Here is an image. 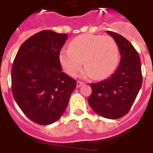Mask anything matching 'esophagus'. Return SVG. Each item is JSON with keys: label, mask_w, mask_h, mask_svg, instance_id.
Instances as JSON below:
<instances>
[{"label": "esophagus", "mask_w": 153, "mask_h": 153, "mask_svg": "<svg viewBox=\"0 0 153 153\" xmlns=\"http://www.w3.org/2000/svg\"><path fill=\"white\" fill-rule=\"evenodd\" d=\"M82 85H84V83L81 82V81H77V88H79Z\"/></svg>", "instance_id": "obj_1"}]
</instances>
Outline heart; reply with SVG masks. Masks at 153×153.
Instances as JSON below:
<instances>
[{
	"label": "heart",
	"mask_w": 153,
	"mask_h": 153,
	"mask_svg": "<svg viewBox=\"0 0 153 153\" xmlns=\"http://www.w3.org/2000/svg\"><path fill=\"white\" fill-rule=\"evenodd\" d=\"M84 64L83 78L102 79L109 76L119 61V49L110 36L84 34L71 41L69 49H62L59 61L64 70L71 76L76 75Z\"/></svg>",
	"instance_id": "heart-1"
}]
</instances>
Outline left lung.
<instances>
[{
	"label": "left lung",
	"instance_id": "8db88e82",
	"mask_svg": "<svg viewBox=\"0 0 153 153\" xmlns=\"http://www.w3.org/2000/svg\"><path fill=\"white\" fill-rule=\"evenodd\" d=\"M116 41L121 61L109 78L91 84L88 103L101 116L118 119L128 113L142 85L140 56L130 42L116 32L106 31Z\"/></svg>",
	"mask_w": 153,
	"mask_h": 153
}]
</instances>
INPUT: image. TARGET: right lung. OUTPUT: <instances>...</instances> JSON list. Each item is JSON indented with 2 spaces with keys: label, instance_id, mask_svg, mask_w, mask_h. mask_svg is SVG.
<instances>
[{
  "label": "right lung",
  "instance_id": "1",
  "mask_svg": "<svg viewBox=\"0 0 153 153\" xmlns=\"http://www.w3.org/2000/svg\"><path fill=\"white\" fill-rule=\"evenodd\" d=\"M68 35L44 30L18 49L12 68V92L22 112L34 122L48 125L63 115L76 81L62 72L59 61Z\"/></svg>",
  "mask_w": 153,
  "mask_h": 153
}]
</instances>
